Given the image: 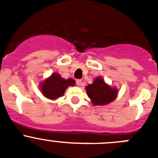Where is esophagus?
<instances>
[{
    "label": "esophagus",
    "mask_w": 158,
    "mask_h": 158,
    "mask_svg": "<svg viewBox=\"0 0 158 158\" xmlns=\"http://www.w3.org/2000/svg\"><path fill=\"white\" fill-rule=\"evenodd\" d=\"M76 84H77V86H81V84H82L81 80H77L76 81Z\"/></svg>",
    "instance_id": "obj_1"
}]
</instances>
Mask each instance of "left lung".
Masks as SVG:
<instances>
[{"mask_svg":"<svg viewBox=\"0 0 158 158\" xmlns=\"http://www.w3.org/2000/svg\"><path fill=\"white\" fill-rule=\"evenodd\" d=\"M85 90L93 105H106L116 99L118 89L106 83L101 77H97L92 84L85 86Z\"/></svg>","mask_w":158,"mask_h":158,"instance_id":"1","label":"left lung"}]
</instances>
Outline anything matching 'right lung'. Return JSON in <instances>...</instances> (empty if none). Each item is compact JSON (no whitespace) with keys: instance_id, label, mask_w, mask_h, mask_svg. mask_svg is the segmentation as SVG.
<instances>
[{"instance_id":"right-lung-1","label":"right lung","mask_w":158,"mask_h":158,"mask_svg":"<svg viewBox=\"0 0 158 158\" xmlns=\"http://www.w3.org/2000/svg\"><path fill=\"white\" fill-rule=\"evenodd\" d=\"M74 85L73 79L68 78L65 80L58 73H53L51 76L40 82V89L46 98L55 100L63 96L67 88Z\"/></svg>"}]
</instances>
